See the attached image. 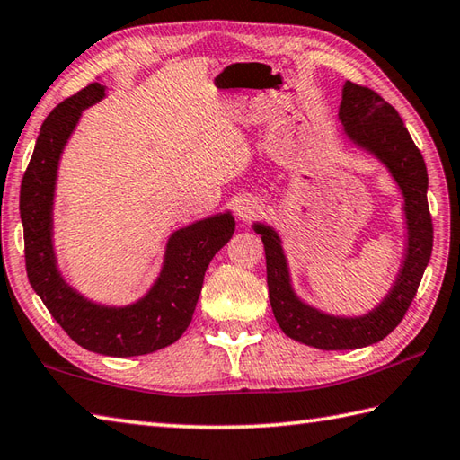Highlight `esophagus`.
I'll return each instance as SVG.
<instances>
[{
	"label": "esophagus",
	"instance_id": "obj_1",
	"mask_svg": "<svg viewBox=\"0 0 460 460\" xmlns=\"http://www.w3.org/2000/svg\"><path fill=\"white\" fill-rule=\"evenodd\" d=\"M261 213V203L253 195H245L235 203V215L241 221H251Z\"/></svg>",
	"mask_w": 460,
	"mask_h": 460
}]
</instances>
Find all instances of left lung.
Masks as SVG:
<instances>
[{
    "instance_id": "obj_1",
    "label": "left lung",
    "mask_w": 460,
    "mask_h": 460,
    "mask_svg": "<svg viewBox=\"0 0 460 460\" xmlns=\"http://www.w3.org/2000/svg\"><path fill=\"white\" fill-rule=\"evenodd\" d=\"M339 121L343 123L345 137L355 147L371 153L386 167L404 199L407 247L399 275L385 299L361 317H337L311 307L293 289L279 233L265 223H253L265 245L269 301L279 327L287 337L323 350L361 349L389 335L415 299L433 251L427 165L397 110L373 89L347 81L339 105Z\"/></svg>"
}]
</instances>
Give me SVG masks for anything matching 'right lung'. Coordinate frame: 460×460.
<instances>
[{
    "instance_id": "obj_1",
    "label": "right lung",
    "mask_w": 460,
    "mask_h": 460,
    "mask_svg": "<svg viewBox=\"0 0 460 460\" xmlns=\"http://www.w3.org/2000/svg\"><path fill=\"white\" fill-rule=\"evenodd\" d=\"M103 97L105 85L89 84L61 102L41 125L20 191L25 269L33 291L77 345L107 357H137L183 335L193 319L207 267L231 239L235 219L225 211L171 233L159 277L131 305L111 307L75 291L63 279L53 251V197L61 153L81 111Z\"/></svg>"
}]
</instances>
